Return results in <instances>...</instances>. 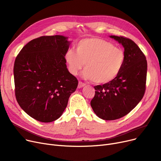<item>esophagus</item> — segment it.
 Segmentation results:
<instances>
[{
    "instance_id": "34e87169",
    "label": "esophagus",
    "mask_w": 161,
    "mask_h": 161,
    "mask_svg": "<svg viewBox=\"0 0 161 161\" xmlns=\"http://www.w3.org/2000/svg\"><path fill=\"white\" fill-rule=\"evenodd\" d=\"M86 86V84L84 83H83L82 81H79V83H78V88H81V87H84Z\"/></svg>"
}]
</instances>
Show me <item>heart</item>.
Returning a JSON list of instances; mask_svg holds the SVG:
<instances>
[{"label": "heart", "mask_w": 161, "mask_h": 161, "mask_svg": "<svg viewBox=\"0 0 161 161\" xmlns=\"http://www.w3.org/2000/svg\"><path fill=\"white\" fill-rule=\"evenodd\" d=\"M75 52L69 49L64 55L69 70L76 75L86 64L83 77L97 84H106L114 80L121 71L125 55L112 42L100 38L81 40Z\"/></svg>", "instance_id": "b5f03b06"}]
</instances>
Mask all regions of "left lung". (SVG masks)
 <instances>
[{
  "label": "left lung",
  "instance_id": "left-lung-1",
  "mask_svg": "<svg viewBox=\"0 0 161 161\" xmlns=\"http://www.w3.org/2000/svg\"><path fill=\"white\" fill-rule=\"evenodd\" d=\"M121 44L125 59L121 71L112 81L95 86L91 106L96 115L104 120H115L127 115L136 106L146 89L147 60L132 40L110 36Z\"/></svg>",
  "mask_w": 161,
  "mask_h": 161
}]
</instances>
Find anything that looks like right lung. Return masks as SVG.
<instances>
[{
	"instance_id": "add662e5",
	"label": "right lung",
	"mask_w": 161,
	"mask_h": 161,
	"mask_svg": "<svg viewBox=\"0 0 161 161\" xmlns=\"http://www.w3.org/2000/svg\"><path fill=\"white\" fill-rule=\"evenodd\" d=\"M67 38L55 35L33 39L15 58L16 100L29 116L40 122L58 119L78 85L66 68L64 55L70 46Z\"/></svg>"
}]
</instances>
